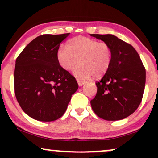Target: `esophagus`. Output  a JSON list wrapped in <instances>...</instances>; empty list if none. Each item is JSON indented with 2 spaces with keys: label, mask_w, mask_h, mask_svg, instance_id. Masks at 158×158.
Masks as SVG:
<instances>
[{
  "label": "esophagus",
  "mask_w": 158,
  "mask_h": 158,
  "mask_svg": "<svg viewBox=\"0 0 158 158\" xmlns=\"http://www.w3.org/2000/svg\"><path fill=\"white\" fill-rule=\"evenodd\" d=\"M77 83H78V85H79V86H82V85H83L85 83V81H80V80H77Z\"/></svg>",
  "instance_id": "1"
}]
</instances>
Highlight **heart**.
Wrapping results in <instances>:
<instances>
[{
  "instance_id": "b5f03b06",
  "label": "heart",
  "mask_w": 158,
  "mask_h": 158,
  "mask_svg": "<svg viewBox=\"0 0 158 158\" xmlns=\"http://www.w3.org/2000/svg\"><path fill=\"white\" fill-rule=\"evenodd\" d=\"M66 47H60L57 51V60L65 70L73 68L77 60L80 62L73 69L77 78L86 79L92 76H102L109 70L111 62V49L107 43L98 42L83 36L72 38Z\"/></svg>"
}]
</instances>
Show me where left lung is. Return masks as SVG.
I'll return each mask as SVG.
<instances>
[{
	"mask_svg": "<svg viewBox=\"0 0 158 158\" xmlns=\"http://www.w3.org/2000/svg\"><path fill=\"white\" fill-rule=\"evenodd\" d=\"M107 43L111 49L109 70L96 82L97 94L90 101L93 111L107 121L121 120L133 114L141 103L146 71L131 44L112 34H90Z\"/></svg>",
	"mask_w": 158,
	"mask_h": 158,
	"instance_id": "obj_1",
	"label": "left lung"
}]
</instances>
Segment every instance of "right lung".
I'll list each match as a JSON object with an SVG mask.
<instances>
[{"instance_id":"1","label":"right lung","mask_w":158,"mask_h":158,"mask_svg":"<svg viewBox=\"0 0 158 158\" xmlns=\"http://www.w3.org/2000/svg\"><path fill=\"white\" fill-rule=\"evenodd\" d=\"M69 34L39 36L16 60V98L23 111L34 119L52 122L60 118L78 88L75 77L62 69L57 60L60 43Z\"/></svg>"}]
</instances>
